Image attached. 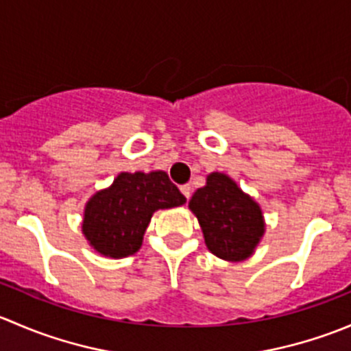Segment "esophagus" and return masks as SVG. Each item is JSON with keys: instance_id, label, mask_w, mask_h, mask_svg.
<instances>
[{"instance_id": "obj_1", "label": "esophagus", "mask_w": 351, "mask_h": 351, "mask_svg": "<svg viewBox=\"0 0 351 351\" xmlns=\"http://www.w3.org/2000/svg\"><path fill=\"white\" fill-rule=\"evenodd\" d=\"M180 190H182V193L186 198H190V195H192V186H190V185H182V186H180Z\"/></svg>"}]
</instances>
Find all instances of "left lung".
<instances>
[{
    "label": "left lung",
    "instance_id": "1",
    "mask_svg": "<svg viewBox=\"0 0 351 351\" xmlns=\"http://www.w3.org/2000/svg\"><path fill=\"white\" fill-rule=\"evenodd\" d=\"M189 207L197 215L208 251L226 261H243L265 234L260 205L224 173H210Z\"/></svg>",
    "mask_w": 351,
    "mask_h": 351
}]
</instances>
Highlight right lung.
Wrapping results in <instances>:
<instances>
[{"mask_svg":"<svg viewBox=\"0 0 351 351\" xmlns=\"http://www.w3.org/2000/svg\"><path fill=\"white\" fill-rule=\"evenodd\" d=\"M185 202L165 171L120 173L108 189L86 202L83 234L104 256H130L139 251L154 212Z\"/></svg>","mask_w":351,"mask_h":351,"instance_id":"1","label":"right lung"}]
</instances>
